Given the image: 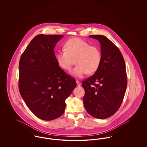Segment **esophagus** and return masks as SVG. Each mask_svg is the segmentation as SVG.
Instances as JSON below:
<instances>
[{
  "label": "esophagus",
  "instance_id": "obj_1",
  "mask_svg": "<svg viewBox=\"0 0 147 147\" xmlns=\"http://www.w3.org/2000/svg\"><path fill=\"white\" fill-rule=\"evenodd\" d=\"M76 83H77V85L78 86H80L81 85V83L79 82V81H78V80H77L76 81Z\"/></svg>",
  "mask_w": 147,
  "mask_h": 147
}]
</instances>
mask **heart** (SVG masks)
<instances>
[{
    "label": "heart",
    "instance_id": "heart-1",
    "mask_svg": "<svg viewBox=\"0 0 147 147\" xmlns=\"http://www.w3.org/2000/svg\"><path fill=\"white\" fill-rule=\"evenodd\" d=\"M64 50L58 51L56 61L64 70L69 71L76 61L77 65L71 74L77 78H82L88 73L91 74L98 70L101 62L102 56L97 46L79 38H72L67 41Z\"/></svg>",
    "mask_w": 147,
    "mask_h": 147
}]
</instances>
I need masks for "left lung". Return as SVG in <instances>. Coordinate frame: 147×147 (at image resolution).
Listing matches in <instances>:
<instances>
[{
    "instance_id": "obj_1",
    "label": "left lung",
    "mask_w": 147,
    "mask_h": 147,
    "mask_svg": "<svg viewBox=\"0 0 147 147\" xmlns=\"http://www.w3.org/2000/svg\"><path fill=\"white\" fill-rule=\"evenodd\" d=\"M101 45L102 59L98 70L82 84L84 107L98 119L111 117L119 110L127 85L124 58L119 48L103 35H90Z\"/></svg>"
}]
</instances>
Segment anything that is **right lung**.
Returning <instances> with one entry per match:
<instances>
[{
  "label": "right lung",
  "mask_w": 147,
  "mask_h": 147,
  "mask_svg": "<svg viewBox=\"0 0 147 147\" xmlns=\"http://www.w3.org/2000/svg\"><path fill=\"white\" fill-rule=\"evenodd\" d=\"M63 36L37 35L22 54L19 88L28 109L39 119L51 121L61 116L65 100L76 87L56 61L54 49Z\"/></svg>",
  "instance_id": "right-lung-1"
}]
</instances>
